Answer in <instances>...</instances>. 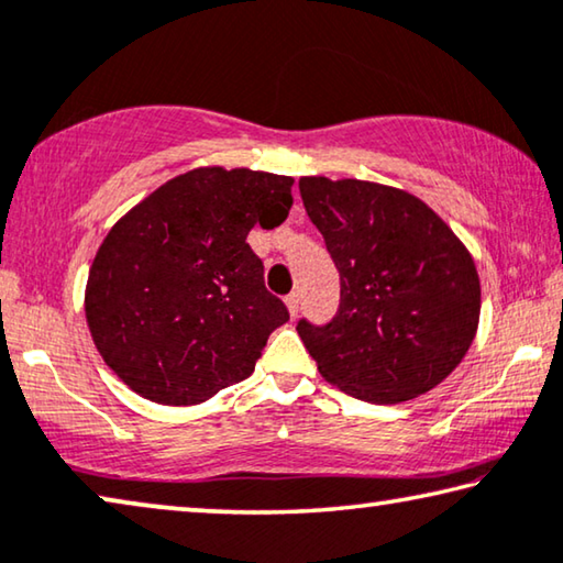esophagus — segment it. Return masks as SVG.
<instances>
[{
	"mask_svg": "<svg viewBox=\"0 0 563 563\" xmlns=\"http://www.w3.org/2000/svg\"><path fill=\"white\" fill-rule=\"evenodd\" d=\"M285 306L290 310V318H298L300 313V292H290L288 298H285Z\"/></svg>",
	"mask_w": 563,
	"mask_h": 563,
	"instance_id": "obj_1",
	"label": "esophagus"
}]
</instances>
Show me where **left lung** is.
<instances>
[{"label": "left lung", "instance_id": "obj_1", "mask_svg": "<svg viewBox=\"0 0 563 563\" xmlns=\"http://www.w3.org/2000/svg\"><path fill=\"white\" fill-rule=\"evenodd\" d=\"M300 198L341 275L323 325L298 320L320 376L368 404L439 386L476 335L474 257L413 195L363 180L300 177Z\"/></svg>", "mask_w": 563, "mask_h": 563}]
</instances>
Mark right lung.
<instances>
[{
    "label": "right lung",
    "instance_id": "1",
    "mask_svg": "<svg viewBox=\"0 0 563 563\" xmlns=\"http://www.w3.org/2000/svg\"><path fill=\"white\" fill-rule=\"evenodd\" d=\"M292 177L200 167L132 208L89 271L85 313L104 363L142 398L192 406L255 371L290 320L245 243L288 218Z\"/></svg>",
    "mask_w": 563,
    "mask_h": 563
}]
</instances>
